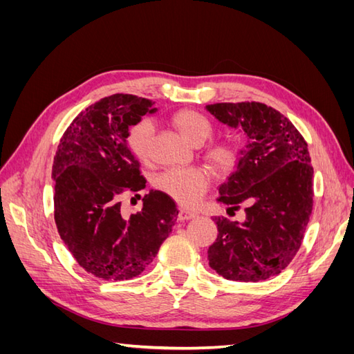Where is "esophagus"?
<instances>
[{
  "instance_id": "obj_1",
  "label": "esophagus",
  "mask_w": 354,
  "mask_h": 354,
  "mask_svg": "<svg viewBox=\"0 0 354 354\" xmlns=\"http://www.w3.org/2000/svg\"><path fill=\"white\" fill-rule=\"evenodd\" d=\"M195 217H196L195 212H190V211H187V209H180V211H178V220H180V221L192 220V218H195Z\"/></svg>"
}]
</instances>
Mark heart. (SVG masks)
Returning <instances> with one entry per match:
<instances>
[{"instance_id":"heart-1","label":"heart","mask_w":354,"mask_h":354,"mask_svg":"<svg viewBox=\"0 0 354 354\" xmlns=\"http://www.w3.org/2000/svg\"><path fill=\"white\" fill-rule=\"evenodd\" d=\"M177 131L186 140L195 146L205 143L214 133V127L207 116L196 111L183 109L171 116ZM152 137L153 124L149 120H140L136 122L128 133V146L133 153L142 160H149L152 155ZM239 158L238 145L233 142L212 143L205 151V159L208 165L217 174H227L236 165ZM211 171L203 167L194 168H171L160 174L156 180L159 190L165 192L181 205L192 207L205 194L211 185Z\"/></svg>"}]
</instances>
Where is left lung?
<instances>
[{"label":"left lung","instance_id":"1","mask_svg":"<svg viewBox=\"0 0 354 354\" xmlns=\"http://www.w3.org/2000/svg\"><path fill=\"white\" fill-rule=\"evenodd\" d=\"M205 109L248 138L236 169L218 187V201L227 211L243 205L245 220L212 218L218 233L208 248L209 267L229 281H266L292 261L312 214L307 143L288 118L264 103H216Z\"/></svg>","mask_w":354,"mask_h":354}]
</instances>
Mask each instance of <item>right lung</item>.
Wrapping results in <instances>:
<instances>
[{
  "instance_id": "1",
  "label": "right lung",
  "mask_w": 354,
  "mask_h": 354,
  "mask_svg": "<svg viewBox=\"0 0 354 354\" xmlns=\"http://www.w3.org/2000/svg\"><path fill=\"white\" fill-rule=\"evenodd\" d=\"M156 111L133 94L109 95L75 118L57 147L51 171L56 226L73 259L100 279L140 274L176 223V202L164 192H149L131 216L120 202L122 192L146 187L127 138L130 127Z\"/></svg>"
}]
</instances>
